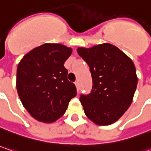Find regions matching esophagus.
Segmentation results:
<instances>
[{
  "label": "esophagus",
  "mask_w": 151,
  "mask_h": 151,
  "mask_svg": "<svg viewBox=\"0 0 151 151\" xmlns=\"http://www.w3.org/2000/svg\"><path fill=\"white\" fill-rule=\"evenodd\" d=\"M75 85H76V88H77V90H78V92L79 91V83H78V81H76Z\"/></svg>",
  "instance_id": "esophagus-1"
}]
</instances>
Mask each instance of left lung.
<instances>
[{
    "label": "left lung",
    "instance_id": "obj_1",
    "mask_svg": "<svg viewBox=\"0 0 151 151\" xmlns=\"http://www.w3.org/2000/svg\"><path fill=\"white\" fill-rule=\"evenodd\" d=\"M78 55L91 73L90 93L81 94L86 116L98 125H109L124 114L133 100L138 78L134 63L109 43L78 47Z\"/></svg>",
    "mask_w": 151,
    "mask_h": 151
}]
</instances>
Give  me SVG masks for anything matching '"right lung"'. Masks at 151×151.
<instances>
[{
	"instance_id": "add662e5",
	"label": "right lung",
	"mask_w": 151,
	"mask_h": 151,
	"mask_svg": "<svg viewBox=\"0 0 151 151\" xmlns=\"http://www.w3.org/2000/svg\"><path fill=\"white\" fill-rule=\"evenodd\" d=\"M72 48L45 43L25 55L17 67V89L25 109L37 120L52 123L62 117L76 86L68 79L65 61Z\"/></svg>"
}]
</instances>
